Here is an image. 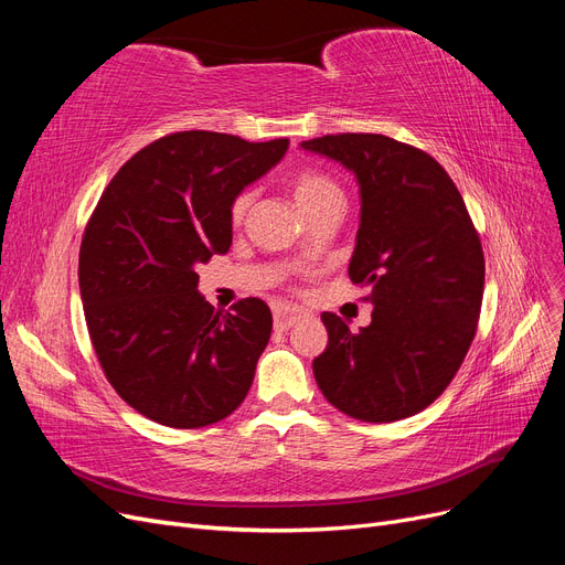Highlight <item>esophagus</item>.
<instances>
[{"label":"esophagus","mask_w":565,"mask_h":565,"mask_svg":"<svg viewBox=\"0 0 565 565\" xmlns=\"http://www.w3.org/2000/svg\"><path fill=\"white\" fill-rule=\"evenodd\" d=\"M273 318H276V330L285 332L292 328V324H297L299 320L309 318V313L301 311V309H289V306H278L276 313H273Z\"/></svg>","instance_id":"esophagus-1"}]
</instances>
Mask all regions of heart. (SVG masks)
Instances as JSON below:
<instances>
[{
	"label": "heart",
	"instance_id": "1",
	"mask_svg": "<svg viewBox=\"0 0 565 565\" xmlns=\"http://www.w3.org/2000/svg\"><path fill=\"white\" fill-rule=\"evenodd\" d=\"M292 195L303 214H311L328 204H341L344 207V191L341 185L322 172H313V169H303V172L295 174L292 179ZM252 191L237 193L231 202V221H243L249 204H252Z\"/></svg>",
	"mask_w": 565,
	"mask_h": 565
}]
</instances>
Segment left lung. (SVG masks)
<instances>
[{
	"label": "left lung",
	"mask_w": 565,
	"mask_h": 565,
	"mask_svg": "<svg viewBox=\"0 0 565 565\" xmlns=\"http://www.w3.org/2000/svg\"><path fill=\"white\" fill-rule=\"evenodd\" d=\"M361 183V228L349 278L367 287L361 332L322 313L328 349L316 382L341 413L396 422L448 388L481 316L486 259L455 181L429 152L384 134H328L301 143Z\"/></svg>",
	"instance_id": "1"
}]
</instances>
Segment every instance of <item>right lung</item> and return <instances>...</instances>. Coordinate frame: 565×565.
Segmentation results:
<instances>
[{"instance_id": "add662e5", "label": "right lung", "mask_w": 565, "mask_h": 565, "mask_svg": "<svg viewBox=\"0 0 565 565\" xmlns=\"http://www.w3.org/2000/svg\"><path fill=\"white\" fill-rule=\"evenodd\" d=\"M287 146L167 134L119 167L94 207L79 245L84 320L106 380L143 417L200 429L245 401L270 309L247 297L216 311L195 266L228 252L233 198Z\"/></svg>"}]
</instances>
